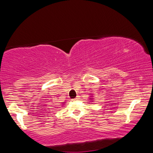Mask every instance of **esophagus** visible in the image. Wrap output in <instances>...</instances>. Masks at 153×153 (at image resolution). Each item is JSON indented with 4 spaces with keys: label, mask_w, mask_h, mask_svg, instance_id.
I'll return each instance as SVG.
<instances>
[{
    "label": "esophagus",
    "mask_w": 153,
    "mask_h": 153,
    "mask_svg": "<svg viewBox=\"0 0 153 153\" xmlns=\"http://www.w3.org/2000/svg\"><path fill=\"white\" fill-rule=\"evenodd\" d=\"M79 96H77L76 97V98H74V99H72V101H75V100H79Z\"/></svg>",
    "instance_id": "34e87169"
}]
</instances>
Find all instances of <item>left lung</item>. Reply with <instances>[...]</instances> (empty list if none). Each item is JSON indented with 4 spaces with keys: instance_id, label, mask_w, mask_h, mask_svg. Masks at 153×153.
<instances>
[{
    "instance_id": "left-lung-1",
    "label": "left lung",
    "mask_w": 153,
    "mask_h": 153,
    "mask_svg": "<svg viewBox=\"0 0 153 153\" xmlns=\"http://www.w3.org/2000/svg\"><path fill=\"white\" fill-rule=\"evenodd\" d=\"M89 99H90V100H94V99H93V98L91 96H90V98H89ZM91 101H92V100H91Z\"/></svg>"
}]
</instances>
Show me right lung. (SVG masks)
<instances>
[{
    "label": "right lung",
    "mask_w": 153,
    "mask_h": 153,
    "mask_svg": "<svg viewBox=\"0 0 153 153\" xmlns=\"http://www.w3.org/2000/svg\"><path fill=\"white\" fill-rule=\"evenodd\" d=\"M62 103H64V102H62Z\"/></svg>",
    "instance_id": "add662e5"
}]
</instances>
